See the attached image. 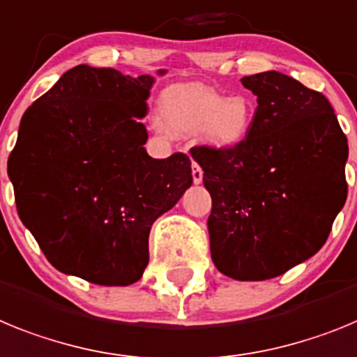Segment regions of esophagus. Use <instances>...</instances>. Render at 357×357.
I'll list each match as a JSON object with an SVG mask.
<instances>
[{
  "instance_id": "obj_1",
  "label": "esophagus",
  "mask_w": 357,
  "mask_h": 357,
  "mask_svg": "<svg viewBox=\"0 0 357 357\" xmlns=\"http://www.w3.org/2000/svg\"><path fill=\"white\" fill-rule=\"evenodd\" d=\"M192 179H194L196 185H199V183L203 181V169L197 165L196 161H192Z\"/></svg>"
}]
</instances>
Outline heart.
I'll use <instances>...</instances> for the list:
<instances>
[{
  "mask_svg": "<svg viewBox=\"0 0 357 357\" xmlns=\"http://www.w3.org/2000/svg\"><path fill=\"white\" fill-rule=\"evenodd\" d=\"M158 109L163 126L176 135H194L213 151L243 145L253 126V107L244 97L226 98L199 84L170 86Z\"/></svg>",
  "mask_w": 357,
  "mask_h": 357,
  "instance_id": "b5f03b06",
  "label": "heart"
}]
</instances>
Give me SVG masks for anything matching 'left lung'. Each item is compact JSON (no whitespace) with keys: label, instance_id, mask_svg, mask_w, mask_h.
Here are the masks:
<instances>
[{"label":"left lung","instance_id":"obj_1","mask_svg":"<svg viewBox=\"0 0 357 357\" xmlns=\"http://www.w3.org/2000/svg\"><path fill=\"white\" fill-rule=\"evenodd\" d=\"M241 82L259 104L246 142L190 154L212 196L215 268L235 280H268L327 241L347 199L349 144L321 93L275 70Z\"/></svg>","mask_w":357,"mask_h":357}]
</instances>
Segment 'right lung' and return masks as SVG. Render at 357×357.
Here are the masks:
<instances>
[{"mask_svg": "<svg viewBox=\"0 0 357 357\" xmlns=\"http://www.w3.org/2000/svg\"><path fill=\"white\" fill-rule=\"evenodd\" d=\"M154 82L80 64L24 111L8 178L21 222L64 275L98 286L140 280L154 221L190 188L185 154L154 160L144 147Z\"/></svg>", "mask_w": 357, "mask_h": 357, "instance_id": "1", "label": "right lung"}]
</instances>
